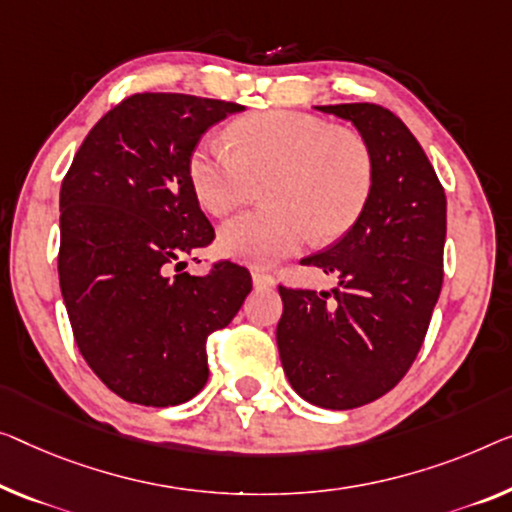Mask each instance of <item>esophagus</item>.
<instances>
[{
	"label": "esophagus",
	"mask_w": 512,
	"mask_h": 512,
	"mask_svg": "<svg viewBox=\"0 0 512 512\" xmlns=\"http://www.w3.org/2000/svg\"><path fill=\"white\" fill-rule=\"evenodd\" d=\"M273 276H269V273H264V271H253V285L257 287V289H269V287H273Z\"/></svg>",
	"instance_id": "obj_1"
}]
</instances>
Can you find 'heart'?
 I'll use <instances>...</instances> for the list:
<instances>
[{
  "label": "heart",
  "instance_id": "heart-1",
  "mask_svg": "<svg viewBox=\"0 0 512 512\" xmlns=\"http://www.w3.org/2000/svg\"><path fill=\"white\" fill-rule=\"evenodd\" d=\"M232 147L209 137L188 158L197 202L225 216L266 179L271 209L243 213L218 232V250L234 262L273 266L310 239L347 232L375 183V156L361 135L312 114L273 110L230 128Z\"/></svg>",
  "mask_w": 512,
  "mask_h": 512
}]
</instances>
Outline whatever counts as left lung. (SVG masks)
Instances as JSON below:
<instances>
[{"label":"left lung","instance_id":"8db88e82","mask_svg":"<svg viewBox=\"0 0 512 512\" xmlns=\"http://www.w3.org/2000/svg\"><path fill=\"white\" fill-rule=\"evenodd\" d=\"M352 124L375 156L361 216L305 259L338 276L331 292L280 287L276 329L282 370L303 400L354 409L407 375L444 280L446 193L421 144L375 103L315 105Z\"/></svg>","mask_w":512,"mask_h":512}]
</instances>
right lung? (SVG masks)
I'll return each mask as SVG.
<instances>
[{"label": "right lung", "mask_w": 512, "mask_h": 512, "mask_svg": "<svg viewBox=\"0 0 512 512\" xmlns=\"http://www.w3.org/2000/svg\"><path fill=\"white\" fill-rule=\"evenodd\" d=\"M243 105L188 94H135L91 128L59 193V287L80 354L119 398L174 407L209 379L207 338L253 289L232 262L177 273L213 227L188 158Z\"/></svg>", "instance_id": "obj_1"}]
</instances>
